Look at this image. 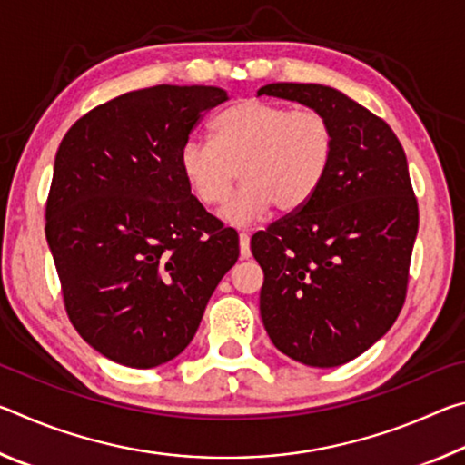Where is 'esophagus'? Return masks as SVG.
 <instances>
[{
    "instance_id": "34e87169",
    "label": "esophagus",
    "mask_w": 465,
    "mask_h": 465,
    "mask_svg": "<svg viewBox=\"0 0 465 465\" xmlns=\"http://www.w3.org/2000/svg\"><path fill=\"white\" fill-rule=\"evenodd\" d=\"M240 256L243 258V261L252 256V252H250V235L243 233V232L240 233Z\"/></svg>"
}]
</instances>
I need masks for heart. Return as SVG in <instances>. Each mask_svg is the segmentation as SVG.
<instances>
[{
	"instance_id": "b5f03b06",
	"label": "heart",
	"mask_w": 465,
	"mask_h": 465,
	"mask_svg": "<svg viewBox=\"0 0 465 465\" xmlns=\"http://www.w3.org/2000/svg\"><path fill=\"white\" fill-rule=\"evenodd\" d=\"M211 141L188 139L180 149V172L196 201L219 207L223 219L248 225L272 204L291 213L312 201L334 155V131L312 108L291 110L266 100H240L211 123Z\"/></svg>"
}]
</instances>
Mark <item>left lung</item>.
Returning <instances> with one entry per match:
<instances>
[{"instance_id":"8db88e82","label":"left lung","mask_w":465,"mask_h":465,"mask_svg":"<svg viewBox=\"0 0 465 465\" xmlns=\"http://www.w3.org/2000/svg\"><path fill=\"white\" fill-rule=\"evenodd\" d=\"M262 94L324 114L334 155L308 204L252 235L261 316L287 357L338 367L380 341L404 305L419 232L406 153L388 123L328 85L281 82Z\"/></svg>"}]
</instances>
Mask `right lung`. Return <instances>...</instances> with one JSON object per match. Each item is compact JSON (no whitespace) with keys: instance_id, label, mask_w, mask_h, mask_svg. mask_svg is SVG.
Masks as SVG:
<instances>
[{"instance_id":"1","label":"right lung","mask_w":465,"mask_h":465,"mask_svg":"<svg viewBox=\"0 0 465 465\" xmlns=\"http://www.w3.org/2000/svg\"><path fill=\"white\" fill-rule=\"evenodd\" d=\"M215 85H153L90 110L65 133L46 199V242L67 316L100 355L168 363L193 341L240 256L238 233L204 211L180 149Z\"/></svg>"}]
</instances>
